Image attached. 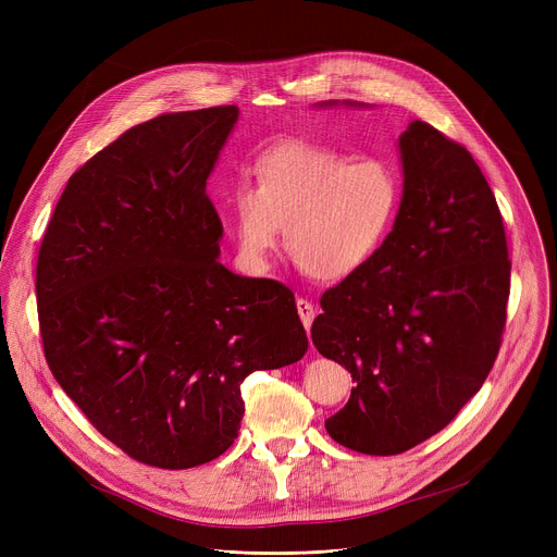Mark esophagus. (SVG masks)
<instances>
[{"mask_svg":"<svg viewBox=\"0 0 557 557\" xmlns=\"http://www.w3.org/2000/svg\"><path fill=\"white\" fill-rule=\"evenodd\" d=\"M297 314H299V320H301L304 329L310 331L312 320H314V308H312V304H310L308 299H301V297L297 299Z\"/></svg>","mask_w":557,"mask_h":557,"instance_id":"34e87169","label":"esophagus"}]
</instances>
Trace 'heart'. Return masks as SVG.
I'll return each mask as SVG.
<instances>
[{"mask_svg":"<svg viewBox=\"0 0 557 557\" xmlns=\"http://www.w3.org/2000/svg\"><path fill=\"white\" fill-rule=\"evenodd\" d=\"M256 185H235L228 198L237 253L264 269L284 245L314 280L337 282L361 271L385 243L401 200L399 178L374 156H348L304 140L264 151Z\"/></svg>","mask_w":557,"mask_h":557,"instance_id":"b5f03b06","label":"heart"}]
</instances>
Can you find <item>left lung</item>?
Wrapping results in <instances>:
<instances>
[{"label": "left lung", "instance_id": "obj_1", "mask_svg": "<svg viewBox=\"0 0 557 557\" xmlns=\"http://www.w3.org/2000/svg\"><path fill=\"white\" fill-rule=\"evenodd\" d=\"M399 151L392 231L361 271L322 295L310 329L314 348L357 383L326 430L370 456L423 443L481 389L509 299L503 215L471 153L423 121L399 136Z\"/></svg>", "mask_w": 557, "mask_h": 557}]
</instances>
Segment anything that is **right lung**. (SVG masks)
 I'll return each mask as SVG.
<instances>
[{"instance_id": "obj_1", "label": "right lung", "mask_w": 557, "mask_h": 557, "mask_svg": "<svg viewBox=\"0 0 557 557\" xmlns=\"http://www.w3.org/2000/svg\"><path fill=\"white\" fill-rule=\"evenodd\" d=\"M240 110L140 123L72 174L37 260L46 361L70 399L138 462L187 469L224 454L240 385L308 350L290 288L218 262L207 196Z\"/></svg>"}]
</instances>
